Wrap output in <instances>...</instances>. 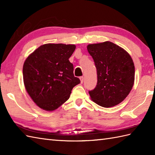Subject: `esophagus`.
<instances>
[{
  "instance_id": "1",
  "label": "esophagus",
  "mask_w": 155,
  "mask_h": 155,
  "mask_svg": "<svg viewBox=\"0 0 155 155\" xmlns=\"http://www.w3.org/2000/svg\"><path fill=\"white\" fill-rule=\"evenodd\" d=\"M80 80H81V83H83V81H84V77H80Z\"/></svg>"
}]
</instances>
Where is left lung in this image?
Returning <instances> with one entry per match:
<instances>
[{"mask_svg": "<svg viewBox=\"0 0 155 155\" xmlns=\"http://www.w3.org/2000/svg\"><path fill=\"white\" fill-rule=\"evenodd\" d=\"M97 71V84L88 92L94 103L113 107L126 98L133 87L134 65L130 55L109 41L87 45Z\"/></svg>", "mask_w": 155, "mask_h": 155, "instance_id": "1", "label": "left lung"}]
</instances>
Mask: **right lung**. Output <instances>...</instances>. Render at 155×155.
I'll use <instances>...</instances> for the list:
<instances>
[{
	"mask_svg": "<svg viewBox=\"0 0 155 155\" xmlns=\"http://www.w3.org/2000/svg\"><path fill=\"white\" fill-rule=\"evenodd\" d=\"M75 48L74 45L45 44L26 58L22 68L25 87L42 109H57L70 97L72 88L81 83L68 60Z\"/></svg>",
	"mask_w": 155,
	"mask_h": 155,
	"instance_id": "add662e5",
	"label": "right lung"
}]
</instances>
